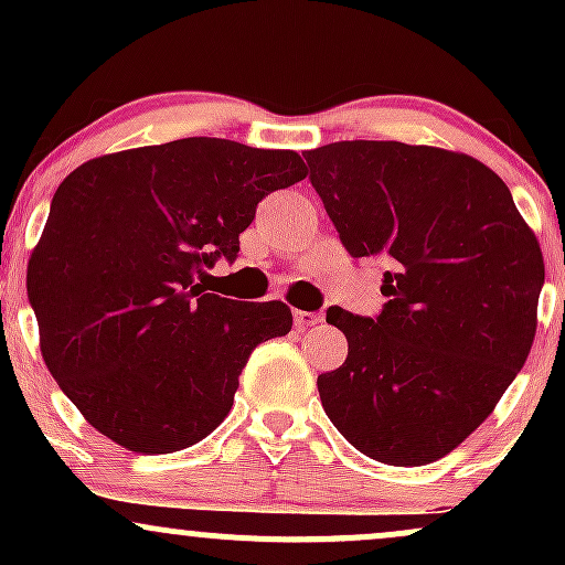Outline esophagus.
<instances>
[{"label": "esophagus", "instance_id": "obj_1", "mask_svg": "<svg viewBox=\"0 0 565 565\" xmlns=\"http://www.w3.org/2000/svg\"><path fill=\"white\" fill-rule=\"evenodd\" d=\"M321 321L319 313H310V310H295V327L297 329H308L316 327Z\"/></svg>", "mask_w": 565, "mask_h": 565}]
</instances>
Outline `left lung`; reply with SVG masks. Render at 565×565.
Wrapping results in <instances>:
<instances>
[{
  "instance_id": "left-lung-1",
  "label": "left lung",
  "mask_w": 565,
  "mask_h": 565,
  "mask_svg": "<svg viewBox=\"0 0 565 565\" xmlns=\"http://www.w3.org/2000/svg\"><path fill=\"white\" fill-rule=\"evenodd\" d=\"M353 257H385L377 319L334 308L348 359L319 377L327 417L377 462L417 468L457 449L526 364L542 249L497 172L395 140L305 151Z\"/></svg>"
}]
</instances>
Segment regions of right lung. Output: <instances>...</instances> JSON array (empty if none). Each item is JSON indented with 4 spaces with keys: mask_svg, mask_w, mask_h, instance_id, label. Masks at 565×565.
Returning a JSON list of instances; mask_svg holds the SVG:
<instances>
[{
    "mask_svg": "<svg viewBox=\"0 0 565 565\" xmlns=\"http://www.w3.org/2000/svg\"><path fill=\"white\" fill-rule=\"evenodd\" d=\"M308 174L295 151L183 138L84 161L57 185L25 289L39 345L89 425L138 454L199 444L228 417L284 302L206 291L257 204Z\"/></svg>",
    "mask_w": 565,
    "mask_h": 565,
    "instance_id": "1",
    "label": "right lung"
}]
</instances>
